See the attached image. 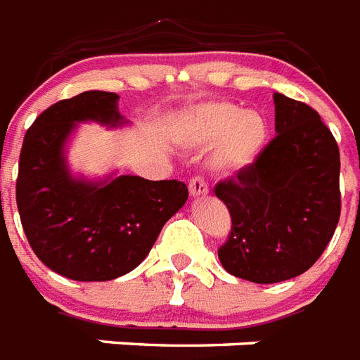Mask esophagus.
<instances>
[{
    "mask_svg": "<svg viewBox=\"0 0 360 360\" xmlns=\"http://www.w3.org/2000/svg\"><path fill=\"white\" fill-rule=\"evenodd\" d=\"M188 191H191V196H203V194H207L209 192V186L202 175H194V177L188 181Z\"/></svg>",
    "mask_w": 360,
    "mask_h": 360,
    "instance_id": "34e87169",
    "label": "esophagus"
}]
</instances>
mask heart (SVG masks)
I'll list each match as a JSON object with an SVG mask.
<instances>
[{
	"mask_svg": "<svg viewBox=\"0 0 360 360\" xmlns=\"http://www.w3.org/2000/svg\"><path fill=\"white\" fill-rule=\"evenodd\" d=\"M192 143L220 141V166L237 168L252 162L267 138V123L257 112H240L236 104L217 101L194 110L185 123Z\"/></svg>",
	"mask_w": 360,
	"mask_h": 360,
	"instance_id": "b5f03b06",
	"label": "heart"
}]
</instances>
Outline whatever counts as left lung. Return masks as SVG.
<instances>
[{
  "label": "left lung",
  "instance_id": "left-lung-1",
  "mask_svg": "<svg viewBox=\"0 0 360 360\" xmlns=\"http://www.w3.org/2000/svg\"><path fill=\"white\" fill-rule=\"evenodd\" d=\"M278 134L256 160L220 181L231 230L222 267L256 284L290 280L312 267L340 220V151L319 114L274 93Z\"/></svg>",
  "mask_w": 360,
  "mask_h": 360
}]
</instances>
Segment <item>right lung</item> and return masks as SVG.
Instances as JSON below:
<instances>
[{"instance_id":"1","label":"right lung","mask_w":360,"mask_h":360,"mask_svg":"<svg viewBox=\"0 0 360 360\" xmlns=\"http://www.w3.org/2000/svg\"><path fill=\"white\" fill-rule=\"evenodd\" d=\"M120 95L86 91L42 112L24 136L16 205L27 243L48 269L80 282H104L138 267L162 226L185 205V183L121 175L108 185L75 181L63 146L75 123L115 124Z\"/></svg>"}]
</instances>
